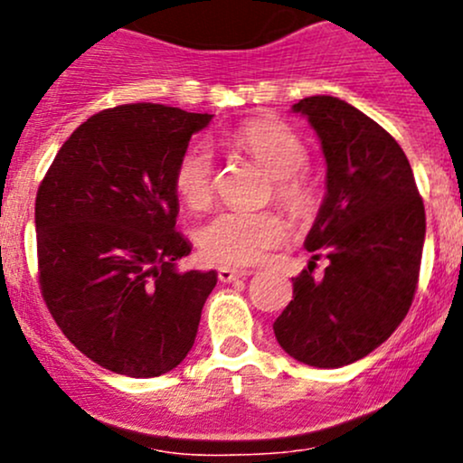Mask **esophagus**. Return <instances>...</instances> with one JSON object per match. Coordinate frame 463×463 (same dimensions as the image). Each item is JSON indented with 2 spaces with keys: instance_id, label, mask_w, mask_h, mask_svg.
Segmentation results:
<instances>
[{
  "instance_id": "esophagus-1",
  "label": "esophagus",
  "mask_w": 463,
  "mask_h": 463,
  "mask_svg": "<svg viewBox=\"0 0 463 463\" xmlns=\"http://www.w3.org/2000/svg\"><path fill=\"white\" fill-rule=\"evenodd\" d=\"M250 272L246 269H232V268H226V265H222L220 269H217V279L222 280V283H235L239 279H246Z\"/></svg>"
}]
</instances>
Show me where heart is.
<instances>
[{
	"label": "heart",
	"mask_w": 463,
	"mask_h": 463,
	"mask_svg": "<svg viewBox=\"0 0 463 463\" xmlns=\"http://www.w3.org/2000/svg\"><path fill=\"white\" fill-rule=\"evenodd\" d=\"M231 141L254 158L274 178V200L296 220L309 217L317 206V191L302 169L309 150L294 130L276 119H252L232 132ZM174 189L194 211L209 209L215 194V163L209 147L195 146L180 156L174 169ZM287 226L276 213L224 211L198 232V246L209 261L254 265L269 250L283 246Z\"/></svg>",
	"instance_id": "1"
}]
</instances>
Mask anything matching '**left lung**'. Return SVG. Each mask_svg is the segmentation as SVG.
<instances>
[{
	"mask_svg": "<svg viewBox=\"0 0 463 463\" xmlns=\"http://www.w3.org/2000/svg\"><path fill=\"white\" fill-rule=\"evenodd\" d=\"M326 158V198L305 248L326 257L320 280L302 269L274 335L316 368L359 361L405 320L418 289L427 217L411 165L394 137L331 95L294 104ZM313 263V261H311Z\"/></svg>",
	"mask_w": 463,
	"mask_h": 463,
	"instance_id": "left-lung-1",
	"label": "left lung"
}]
</instances>
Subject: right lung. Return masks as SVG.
I'll return each instance as SVG.
<instances>
[{
  "label": "right lung",
  "instance_id": "right-lung-1",
  "mask_svg": "<svg viewBox=\"0 0 463 463\" xmlns=\"http://www.w3.org/2000/svg\"><path fill=\"white\" fill-rule=\"evenodd\" d=\"M213 115L121 104L62 143L36 191L39 287L80 353L132 379L174 370L194 346L217 274H180L174 169Z\"/></svg>",
  "mask_w": 463,
  "mask_h": 463
}]
</instances>
